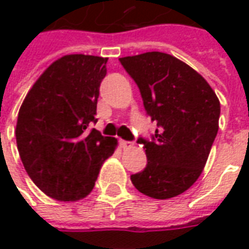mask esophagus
<instances>
[{
  "label": "esophagus",
  "instance_id": "1",
  "mask_svg": "<svg viewBox=\"0 0 249 249\" xmlns=\"http://www.w3.org/2000/svg\"><path fill=\"white\" fill-rule=\"evenodd\" d=\"M120 146L123 148V149H129L133 146V144L130 142V141H125V140H120Z\"/></svg>",
  "mask_w": 249,
  "mask_h": 249
}]
</instances>
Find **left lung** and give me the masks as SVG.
I'll return each instance as SVG.
<instances>
[{
    "mask_svg": "<svg viewBox=\"0 0 249 249\" xmlns=\"http://www.w3.org/2000/svg\"><path fill=\"white\" fill-rule=\"evenodd\" d=\"M120 62L159 126L152 141L139 139L148 164L130 180L152 198L178 196L195 184L208 160L219 130V98L200 73L167 53L146 52Z\"/></svg>",
    "mask_w": 249,
    "mask_h": 249,
    "instance_id": "obj_1",
    "label": "left lung"
}]
</instances>
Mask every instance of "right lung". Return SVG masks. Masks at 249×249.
<instances>
[{"label":"right lung","mask_w":249,"mask_h":249,"mask_svg":"<svg viewBox=\"0 0 249 249\" xmlns=\"http://www.w3.org/2000/svg\"><path fill=\"white\" fill-rule=\"evenodd\" d=\"M108 58L66 54L46 68L18 112L16 140L33 183L58 201L87 197L104 161L117 148L114 137L89 130L107 74Z\"/></svg>","instance_id":"1"}]
</instances>
